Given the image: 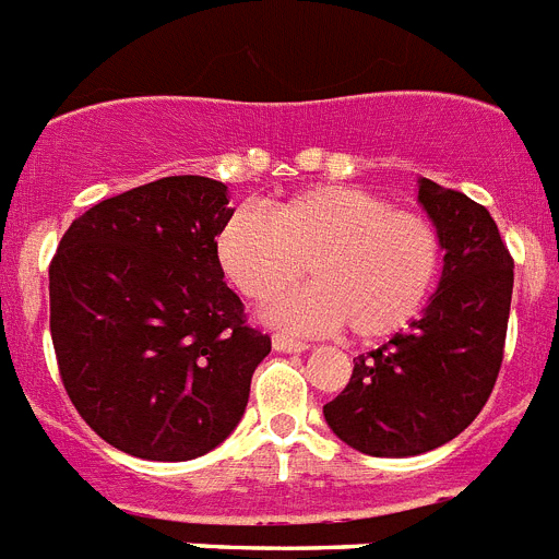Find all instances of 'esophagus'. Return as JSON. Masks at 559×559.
<instances>
[{"instance_id":"34e87169","label":"esophagus","mask_w":559,"mask_h":559,"mask_svg":"<svg viewBox=\"0 0 559 559\" xmlns=\"http://www.w3.org/2000/svg\"><path fill=\"white\" fill-rule=\"evenodd\" d=\"M272 346L278 352H307L309 344L301 341V337H293V335H284V332H275L272 335Z\"/></svg>"}]
</instances>
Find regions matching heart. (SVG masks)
<instances>
[{
    "label": "heart",
    "instance_id": "b5f03b06",
    "mask_svg": "<svg viewBox=\"0 0 559 559\" xmlns=\"http://www.w3.org/2000/svg\"><path fill=\"white\" fill-rule=\"evenodd\" d=\"M218 264L252 304H270L312 272L316 284L272 309L295 330L349 326L386 341L424 312L443 270V236L429 215L395 207L364 187H309L270 215L236 210L224 222Z\"/></svg>",
    "mask_w": 559,
    "mask_h": 559
}]
</instances>
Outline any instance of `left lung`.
Masks as SVG:
<instances>
[{
	"label": "left lung",
	"mask_w": 559,
	"mask_h": 559,
	"mask_svg": "<svg viewBox=\"0 0 559 559\" xmlns=\"http://www.w3.org/2000/svg\"><path fill=\"white\" fill-rule=\"evenodd\" d=\"M417 199L447 250L438 293L409 332L358 355L344 392L323 406L337 438L372 457H412L457 438L503 364L514 258L495 218L429 178Z\"/></svg>",
	"instance_id": "1"
}]
</instances>
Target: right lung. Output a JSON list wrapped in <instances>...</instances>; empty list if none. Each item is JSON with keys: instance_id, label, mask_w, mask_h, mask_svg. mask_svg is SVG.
Wrapping results in <instances>:
<instances>
[{"instance_id": "right-lung-1", "label": "right lung", "mask_w": 559, "mask_h": 559, "mask_svg": "<svg viewBox=\"0 0 559 559\" xmlns=\"http://www.w3.org/2000/svg\"><path fill=\"white\" fill-rule=\"evenodd\" d=\"M227 187L167 176L98 201L50 261L64 392L98 438L144 461H192L236 429L272 341L224 281Z\"/></svg>"}]
</instances>
